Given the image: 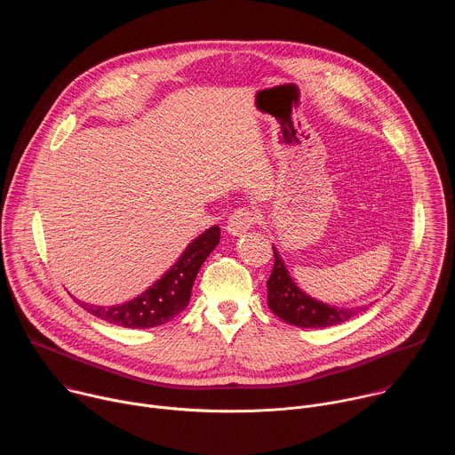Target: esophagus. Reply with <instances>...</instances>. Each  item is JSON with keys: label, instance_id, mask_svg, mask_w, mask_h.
<instances>
[{"label": "esophagus", "instance_id": "34e87169", "mask_svg": "<svg viewBox=\"0 0 455 455\" xmlns=\"http://www.w3.org/2000/svg\"><path fill=\"white\" fill-rule=\"evenodd\" d=\"M257 220H259V211L250 209V207H241L230 214L227 230L232 235H239V234L246 232L248 228H251Z\"/></svg>", "mask_w": 455, "mask_h": 455}]
</instances>
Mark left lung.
<instances>
[{"label": "left lung", "mask_w": 455, "mask_h": 455, "mask_svg": "<svg viewBox=\"0 0 455 455\" xmlns=\"http://www.w3.org/2000/svg\"><path fill=\"white\" fill-rule=\"evenodd\" d=\"M272 248L275 255V263H274L272 275L267 281L268 307L281 320L297 328H328V326H337V323H342L365 309L362 306L335 307L306 295L288 274L279 250L275 246Z\"/></svg>", "instance_id": "left-lung-1"}]
</instances>
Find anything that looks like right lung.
<instances>
[{
	"label": "right lung",
	"instance_id": "right-lung-1",
	"mask_svg": "<svg viewBox=\"0 0 455 455\" xmlns=\"http://www.w3.org/2000/svg\"><path fill=\"white\" fill-rule=\"evenodd\" d=\"M220 234V227L214 225L188 243L178 261L139 297L116 306H93L86 302H81V306L88 313L122 328L146 330L162 326L187 307L194 279L205 259L218 246Z\"/></svg>",
	"mask_w": 455,
	"mask_h": 455
}]
</instances>
